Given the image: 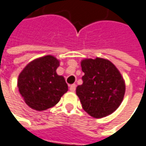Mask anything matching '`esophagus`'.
<instances>
[{"instance_id": "obj_1", "label": "esophagus", "mask_w": 146, "mask_h": 146, "mask_svg": "<svg viewBox=\"0 0 146 146\" xmlns=\"http://www.w3.org/2000/svg\"><path fill=\"white\" fill-rule=\"evenodd\" d=\"M76 86H77L75 85V84H73V85H71L69 86V90H70V92H75V90H76Z\"/></svg>"}]
</instances>
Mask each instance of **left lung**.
<instances>
[{"instance_id": "obj_1", "label": "left lung", "mask_w": 146, "mask_h": 146, "mask_svg": "<svg viewBox=\"0 0 146 146\" xmlns=\"http://www.w3.org/2000/svg\"><path fill=\"white\" fill-rule=\"evenodd\" d=\"M82 84L77 86L82 109L92 117L101 118L111 114L121 105L125 82L115 65L103 58L85 59L81 62Z\"/></svg>"}]
</instances>
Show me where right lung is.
<instances>
[{
	"label": "right lung",
	"mask_w": 146,
	"mask_h": 146,
	"mask_svg": "<svg viewBox=\"0 0 146 146\" xmlns=\"http://www.w3.org/2000/svg\"><path fill=\"white\" fill-rule=\"evenodd\" d=\"M59 66L60 60L49 54L30 62L19 73L17 86L30 108L46 110L56 105L68 92L64 78L56 73Z\"/></svg>",
	"instance_id": "1"
}]
</instances>
